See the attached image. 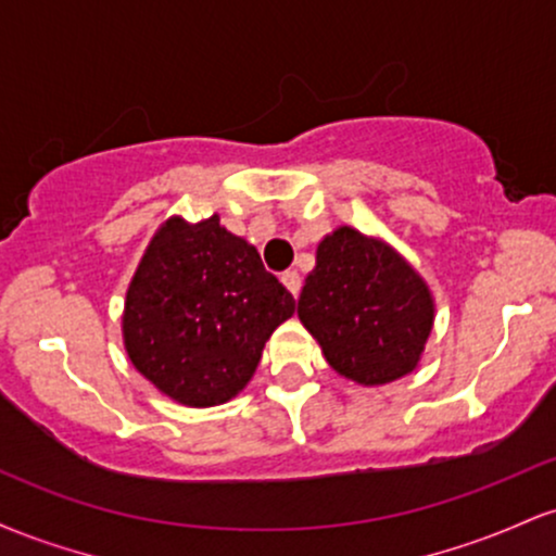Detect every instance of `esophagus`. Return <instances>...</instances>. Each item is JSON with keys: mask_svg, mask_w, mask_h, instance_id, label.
<instances>
[{"mask_svg": "<svg viewBox=\"0 0 556 556\" xmlns=\"http://www.w3.org/2000/svg\"><path fill=\"white\" fill-rule=\"evenodd\" d=\"M282 285L287 287V290L292 292V295L298 298L300 285H303V279H300V274H298V271H285V274H282Z\"/></svg>", "mask_w": 556, "mask_h": 556, "instance_id": "obj_1", "label": "esophagus"}]
</instances>
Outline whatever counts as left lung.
<instances>
[{
	"label": "left lung",
	"instance_id": "left-lung-1",
	"mask_svg": "<svg viewBox=\"0 0 556 556\" xmlns=\"http://www.w3.org/2000/svg\"><path fill=\"white\" fill-rule=\"evenodd\" d=\"M298 316L337 374L379 387L418 366L433 327V298L387 242L340 227L318 242Z\"/></svg>",
	"mask_w": 556,
	"mask_h": 556
}]
</instances>
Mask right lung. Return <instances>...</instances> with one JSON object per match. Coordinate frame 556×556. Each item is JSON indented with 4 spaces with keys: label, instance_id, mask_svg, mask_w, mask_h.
<instances>
[{
    "label": "right lung",
    "instance_id": "obj_1",
    "mask_svg": "<svg viewBox=\"0 0 556 556\" xmlns=\"http://www.w3.org/2000/svg\"><path fill=\"white\" fill-rule=\"evenodd\" d=\"M292 314L295 298L219 216L198 225L172 216L127 287L125 350L159 392L212 407L251 381L266 340Z\"/></svg>",
    "mask_w": 556,
    "mask_h": 556
}]
</instances>
